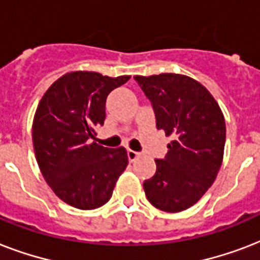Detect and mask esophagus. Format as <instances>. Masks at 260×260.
<instances>
[{"label":"esophagus","instance_id":"1","mask_svg":"<svg viewBox=\"0 0 260 260\" xmlns=\"http://www.w3.org/2000/svg\"><path fill=\"white\" fill-rule=\"evenodd\" d=\"M126 155H128L129 162H134V160H136V158L139 156V152L138 151H134V150H128L126 151Z\"/></svg>","mask_w":260,"mask_h":260}]
</instances>
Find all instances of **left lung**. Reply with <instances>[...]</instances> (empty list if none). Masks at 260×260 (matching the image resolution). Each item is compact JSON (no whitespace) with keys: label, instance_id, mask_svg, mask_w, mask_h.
Listing matches in <instances>:
<instances>
[{"label":"left lung","instance_id":"1","mask_svg":"<svg viewBox=\"0 0 260 260\" xmlns=\"http://www.w3.org/2000/svg\"><path fill=\"white\" fill-rule=\"evenodd\" d=\"M150 100L156 128L173 140L156 173L143 183L147 200L165 212L194 205L214 182L225 146L220 106L201 83L181 74L134 77Z\"/></svg>","mask_w":260,"mask_h":260}]
</instances>
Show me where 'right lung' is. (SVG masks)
<instances>
[{"instance_id":"obj_1","label":"right lung","mask_w":260,"mask_h":260,"mask_svg":"<svg viewBox=\"0 0 260 260\" xmlns=\"http://www.w3.org/2000/svg\"><path fill=\"white\" fill-rule=\"evenodd\" d=\"M129 78L69 73L51 85L36 109L32 139L40 171L54 193L74 208L106 204L128 165L124 147L106 148L91 140L104 125L106 97Z\"/></svg>"}]
</instances>
